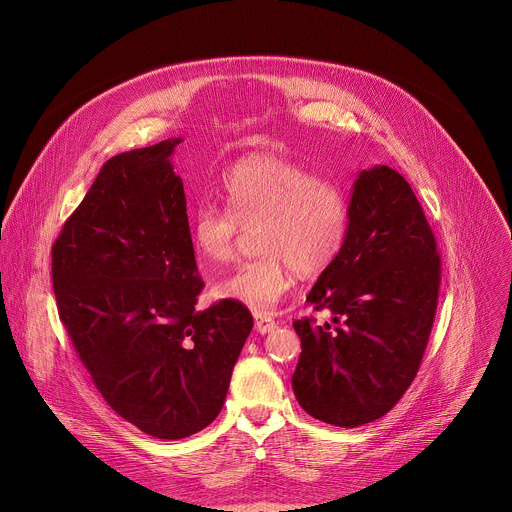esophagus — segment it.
I'll list each match as a JSON object with an SVG mask.
<instances>
[{
    "instance_id": "34e87169",
    "label": "esophagus",
    "mask_w": 512,
    "mask_h": 512,
    "mask_svg": "<svg viewBox=\"0 0 512 512\" xmlns=\"http://www.w3.org/2000/svg\"><path fill=\"white\" fill-rule=\"evenodd\" d=\"M273 328H275V320L269 314H263V312L255 314V330L259 334H269Z\"/></svg>"
}]
</instances>
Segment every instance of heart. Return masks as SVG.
I'll use <instances>...</instances> for the list:
<instances>
[{
  "label": "heart",
  "mask_w": 512,
  "mask_h": 512,
  "mask_svg": "<svg viewBox=\"0 0 512 512\" xmlns=\"http://www.w3.org/2000/svg\"><path fill=\"white\" fill-rule=\"evenodd\" d=\"M227 208L202 202L190 216L198 259H233L243 229H257L259 257L212 285V296L255 312L271 310L294 287L296 271L318 275L340 255L350 229L346 190L312 168L277 154L237 162L223 178Z\"/></svg>",
  "instance_id": "1"
}]
</instances>
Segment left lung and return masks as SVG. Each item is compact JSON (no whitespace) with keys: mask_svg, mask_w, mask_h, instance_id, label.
<instances>
[{"mask_svg":"<svg viewBox=\"0 0 512 512\" xmlns=\"http://www.w3.org/2000/svg\"><path fill=\"white\" fill-rule=\"evenodd\" d=\"M442 257L409 182L379 166L360 172L340 255L294 322L302 352L291 387L312 417L358 427L383 417L413 383L435 320Z\"/></svg>","mask_w":512,"mask_h":512,"instance_id":"obj_1","label":"left lung"}]
</instances>
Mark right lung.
I'll return each instance as SVG.
<instances>
[{"instance_id": "1", "label": "right lung", "mask_w": 512, "mask_h": 512, "mask_svg": "<svg viewBox=\"0 0 512 512\" xmlns=\"http://www.w3.org/2000/svg\"><path fill=\"white\" fill-rule=\"evenodd\" d=\"M182 139L111 158L52 245L58 318L111 409L160 440L221 413L253 328L247 306L196 310L186 196L170 156Z\"/></svg>"}]
</instances>
